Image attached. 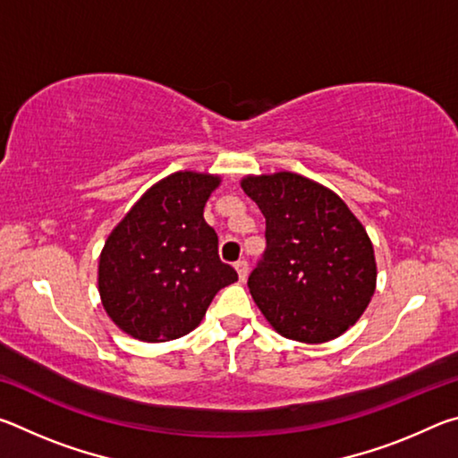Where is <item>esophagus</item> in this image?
I'll use <instances>...</instances> for the list:
<instances>
[{
    "instance_id": "1",
    "label": "esophagus",
    "mask_w": 458,
    "mask_h": 458,
    "mask_svg": "<svg viewBox=\"0 0 458 458\" xmlns=\"http://www.w3.org/2000/svg\"><path fill=\"white\" fill-rule=\"evenodd\" d=\"M234 268H236L240 281H246V276H248V262L246 260H238L236 265H234Z\"/></svg>"
}]
</instances>
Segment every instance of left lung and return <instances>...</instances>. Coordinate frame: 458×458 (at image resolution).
Listing matches in <instances>:
<instances>
[{
    "instance_id": "left-lung-1",
    "label": "left lung",
    "mask_w": 458,
    "mask_h": 458,
    "mask_svg": "<svg viewBox=\"0 0 458 458\" xmlns=\"http://www.w3.org/2000/svg\"><path fill=\"white\" fill-rule=\"evenodd\" d=\"M267 218V250L248 276L278 335L325 344L358 323L376 291L374 244L335 191L293 172L244 175Z\"/></svg>"
}]
</instances>
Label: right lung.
<instances>
[{
	"mask_svg": "<svg viewBox=\"0 0 458 458\" xmlns=\"http://www.w3.org/2000/svg\"><path fill=\"white\" fill-rule=\"evenodd\" d=\"M216 174L175 172L153 183L105 240L98 294L106 315L147 344L198 327L216 293L238 281L218 257V236L204 220Z\"/></svg>",
	"mask_w": 458,
	"mask_h": 458,
	"instance_id": "obj_1",
	"label": "right lung"
}]
</instances>
